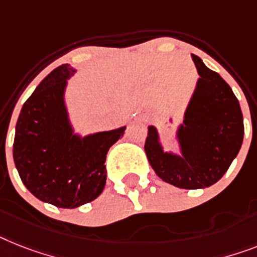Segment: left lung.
I'll list each match as a JSON object with an SVG mask.
<instances>
[{"label":"left lung","mask_w":257,"mask_h":257,"mask_svg":"<svg viewBox=\"0 0 257 257\" xmlns=\"http://www.w3.org/2000/svg\"><path fill=\"white\" fill-rule=\"evenodd\" d=\"M192 57L200 80L177 134L181 156L163 151L154 126L144 144L155 173L181 189H202L222 179L244 135L240 105L230 85L200 57Z\"/></svg>","instance_id":"obj_1"}]
</instances>
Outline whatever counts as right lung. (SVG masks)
Instances as JSON below:
<instances>
[{"mask_svg":"<svg viewBox=\"0 0 257 257\" xmlns=\"http://www.w3.org/2000/svg\"><path fill=\"white\" fill-rule=\"evenodd\" d=\"M63 64L51 72L23 103L16 126L13 158L27 189L43 202L75 209L95 200L106 184V154L126 127L80 138L73 135L64 106Z\"/></svg>","mask_w":257,"mask_h":257,"instance_id":"1","label":"right lung"}]
</instances>
